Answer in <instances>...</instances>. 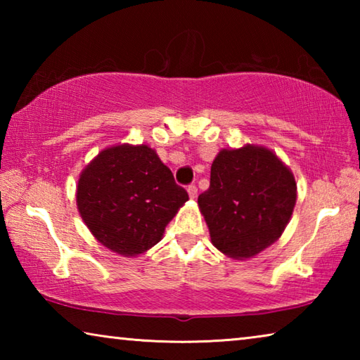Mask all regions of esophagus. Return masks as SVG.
Segmentation results:
<instances>
[{
	"instance_id": "1",
	"label": "esophagus",
	"mask_w": 360,
	"mask_h": 360,
	"mask_svg": "<svg viewBox=\"0 0 360 360\" xmlns=\"http://www.w3.org/2000/svg\"><path fill=\"white\" fill-rule=\"evenodd\" d=\"M187 193H188V197H191L192 200L193 198H197V195H198V188H197V186L195 184H191L187 187Z\"/></svg>"
}]
</instances>
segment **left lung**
Here are the masks:
<instances>
[{
  "label": "left lung",
  "instance_id": "1",
  "mask_svg": "<svg viewBox=\"0 0 360 360\" xmlns=\"http://www.w3.org/2000/svg\"><path fill=\"white\" fill-rule=\"evenodd\" d=\"M295 202L290 168L271 149L245 144L216 155L198 208L212 245L230 259L246 260L283 235Z\"/></svg>",
  "mask_w": 360,
  "mask_h": 360
}]
</instances>
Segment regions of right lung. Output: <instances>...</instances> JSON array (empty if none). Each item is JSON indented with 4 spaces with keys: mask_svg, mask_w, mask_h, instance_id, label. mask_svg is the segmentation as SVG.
I'll list each match as a JSON object with an SVG mask.
<instances>
[{
    "mask_svg": "<svg viewBox=\"0 0 360 360\" xmlns=\"http://www.w3.org/2000/svg\"><path fill=\"white\" fill-rule=\"evenodd\" d=\"M188 200L173 173L148 144L103 149L79 174L76 205L96 241L136 257L162 240Z\"/></svg>",
    "mask_w": 360,
    "mask_h": 360,
    "instance_id": "1",
    "label": "right lung"
}]
</instances>
